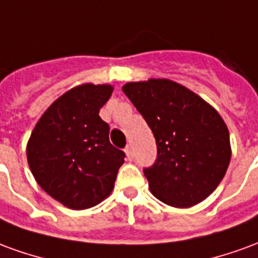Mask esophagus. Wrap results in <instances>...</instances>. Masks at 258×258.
<instances>
[{
  "instance_id": "1",
  "label": "esophagus",
  "mask_w": 258,
  "mask_h": 258,
  "mask_svg": "<svg viewBox=\"0 0 258 258\" xmlns=\"http://www.w3.org/2000/svg\"><path fill=\"white\" fill-rule=\"evenodd\" d=\"M124 152H125V155H127V157H128V160H133V159H134V151H133V146L127 145L125 146V149H124Z\"/></svg>"
}]
</instances>
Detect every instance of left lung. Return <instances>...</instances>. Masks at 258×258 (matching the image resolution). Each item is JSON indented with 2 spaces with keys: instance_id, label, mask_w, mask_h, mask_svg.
Returning a JSON list of instances; mask_svg holds the SVG:
<instances>
[{
  "instance_id": "left-lung-1",
  "label": "left lung",
  "mask_w": 258,
  "mask_h": 258,
  "mask_svg": "<svg viewBox=\"0 0 258 258\" xmlns=\"http://www.w3.org/2000/svg\"><path fill=\"white\" fill-rule=\"evenodd\" d=\"M156 140L157 156L144 168L151 192L174 207L205 200L227 173L229 133L221 116L200 96L166 79L123 87Z\"/></svg>"
}]
</instances>
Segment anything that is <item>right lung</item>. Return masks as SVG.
Returning <instances> with one entry per match:
<instances>
[{
    "instance_id": "right-lung-1",
    "label": "right lung",
    "mask_w": 258,
    "mask_h": 258,
    "mask_svg": "<svg viewBox=\"0 0 258 258\" xmlns=\"http://www.w3.org/2000/svg\"><path fill=\"white\" fill-rule=\"evenodd\" d=\"M110 85H79L53 102L27 144L34 178L53 199L84 210L110 194L125 153L110 144L109 124L99 117Z\"/></svg>"
}]
</instances>
